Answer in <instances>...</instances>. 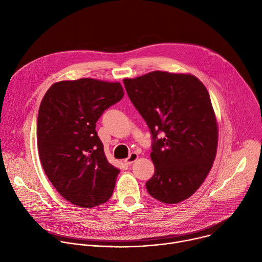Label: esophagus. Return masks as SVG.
<instances>
[{
	"mask_svg": "<svg viewBox=\"0 0 262 262\" xmlns=\"http://www.w3.org/2000/svg\"><path fill=\"white\" fill-rule=\"evenodd\" d=\"M137 160H138V154L132 152V154L128 156V158L124 160V163H125L126 165H132V164H133L135 161H137Z\"/></svg>",
	"mask_w": 262,
	"mask_h": 262,
	"instance_id": "34e87169",
	"label": "esophagus"
}]
</instances>
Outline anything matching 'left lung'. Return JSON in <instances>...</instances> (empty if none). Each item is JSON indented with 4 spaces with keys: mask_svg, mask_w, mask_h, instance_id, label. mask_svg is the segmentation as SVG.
Listing matches in <instances>:
<instances>
[{
    "mask_svg": "<svg viewBox=\"0 0 262 262\" xmlns=\"http://www.w3.org/2000/svg\"><path fill=\"white\" fill-rule=\"evenodd\" d=\"M127 95L152 137L155 175L149 195L175 204L203 183L216 154L217 126L209 94L194 76L152 71L124 79Z\"/></svg>",
    "mask_w": 262,
    "mask_h": 262,
    "instance_id": "8db88e82",
    "label": "left lung"
}]
</instances>
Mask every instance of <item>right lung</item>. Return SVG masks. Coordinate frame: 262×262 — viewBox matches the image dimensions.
I'll return each mask as SVG.
<instances>
[{"label": "right lung", "instance_id": "obj_1", "mask_svg": "<svg viewBox=\"0 0 262 262\" xmlns=\"http://www.w3.org/2000/svg\"><path fill=\"white\" fill-rule=\"evenodd\" d=\"M123 95L119 83L80 79L54 84L40 103L39 159L55 189L74 205L95 207L113 194L120 170L107 162L95 127Z\"/></svg>", "mask_w": 262, "mask_h": 262}]
</instances>
